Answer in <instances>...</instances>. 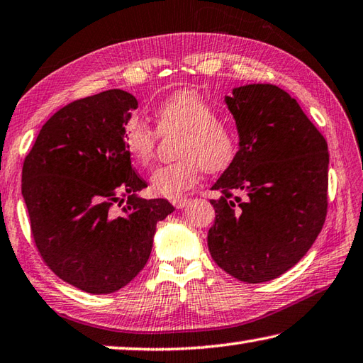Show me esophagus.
Listing matches in <instances>:
<instances>
[{"mask_svg": "<svg viewBox=\"0 0 363 363\" xmlns=\"http://www.w3.org/2000/svg\"><path fill=\"white\" fill-rule=\"evenodd\" d=\"M188 203H189L188 197H179V199H174L172 201V205H174L175 208H183V207H186Z\"/></svg>", "mask_w": 363, "mask_h": 363, "instance_id": "1", "label": "esophagus"}]
</instances>
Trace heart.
Segmentation results:
<instances>
[{"instance_id":"heart-1","label":"heart","mask_w":363,"mask_h":363,"mask_svg":"<svg viewBox=\"0 0 363 363\" xmlns=\"http://www.w3.org/2000/svg\"><path fill=\"white\" fill-rule=\"evenodd\" d=\"M156 129L139 117L123 125L121 138L126 153L145 166L153 158L160 133H182L177 147L179 161L156 167L150 186L158 196H182L199 180L201 170L216 174L230 167L240 152V135L229 121L218 118L216 108L194 90L170 94L155 108Z\"/></svg>"}]
</instances>
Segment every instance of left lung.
I'll use <instances>...</instances> for the list:
<instances>
[{"label": "left lung", "mask_w": 363, "mask_h": 363, "mask_svg": "<svg viewBox=\"0 0 363 363\" xmlns=\"http://www.w3.org/2000/svg\"><path fill=\"white\" fill-rule=\"evenodd\" d=\"M240 152L211 186L213 261L243 283L278 278L302 259L327 215V142L281 88L252 84L225 96Z\"/></svg>", "instance_id": "1"}]
</instances>
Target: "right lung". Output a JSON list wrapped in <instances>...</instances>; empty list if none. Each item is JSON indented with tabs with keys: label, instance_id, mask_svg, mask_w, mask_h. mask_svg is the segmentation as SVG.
<instances>
[{
	"label": "right lung",
	"instance_id": "add662e5",
	"mask_svg": "<svg viewBox=\"0 0 363 363\" xmlns=\"http://www.w3.org/2000/svg\"><path fill=\"white\" fill-rule=\"evenodd\" d=\"M135 108L138 99L123 90L74 101L47 120L23 161L22 194L40 257L90 294L115 292L138 277L156 224L175 210L135 194L147 183L121 138Z\"/></svg>",
	"mask_w": 363,
	"mask_h": 363
}]
</instances>
